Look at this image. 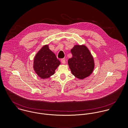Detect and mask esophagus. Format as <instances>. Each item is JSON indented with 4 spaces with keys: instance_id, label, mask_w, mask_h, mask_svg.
I'll use <instances>...</instances> for the list:
<instances>
[{
    "instance_id": "obj_1",
    "label": "esophagus",
    "mask_w": 128,
    "mask_h": 128,
    "mask_svg": "<svg viewBox=\"0 0 128 128\" xmlns=\"http://www.w3.org/2000/svg\"><path fill=\"white\" fill-rule=\"evenodd\" d=\"M61 62L62 64H66V60H64V59H62L61 60Z\"/></svg>"
}]
</instances>
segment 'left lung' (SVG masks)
<instances>
[{"mask_svg": "<svg viewBox=\"0 0 128 128\" xmlns=\"http://www.w3.org/2000/svg\"><path fill=\"white\" fill-rule=\"evenodd\" d=\"M72 56L68 60L72 73L83 80L89 76L94 70V59L89 49L84 45H75L70 50Z\"/></svg>", "mask_w": 128, "mask_h": 128, "instance_id": "left-lung-1", "label": "left lung"}]
</instances>
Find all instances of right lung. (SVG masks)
<instances>
[{"instance_id":"right-lung-1","label":"right lung","mask_w":128,"mask_h":128,"mask_svg":"<svg viewBox=\"0 0 128 128\" xmlns=\"http://www.w3.org/2000/svg\"><path fill=\"white\" fill-rule=\"evenodd\" d=\"M60 64V61L47 44L43 46L35 56L33 68L40 78L47 79L55 73V70Z\"/></svg>"}]
</instances>
